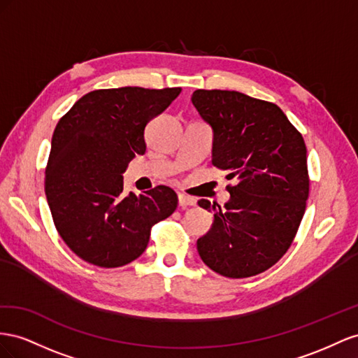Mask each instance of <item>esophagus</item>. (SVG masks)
Segmentation results:
<instances>
[{
  "mask_svg": "<svg viewBox=\"0 0 358 358\" xmlns=\"http://www.w3.org/2000/svg\"><path fill=\"white\" fill-rule=\"evenodd\" d=\"M195 199H192V198H189V196H186V195H182V193H178V206L181 207V208H187V207H193L195 206Z\"/></svg>",
  "mask_w": 358,
  "mask_h": 358,
  "instance_id": "1",
  "label": "esophagus"
}]
</instances>
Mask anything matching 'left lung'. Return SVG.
<instances>
[{"label":"left lung","mask_w":358,"mask_h":358,"mask_svg":"<svg viewBox=\"0 0 358 358\" xmlns=\"http://www.w3.org/2000/svg\"><path fill=\"white\" fill-rule=\"evenodd\" d=\"M192 103L213 129V165L237 181L224 207L198 202L214 214L198 253L224 278H250L287 253L300 227L309 198L304 139L278 105L238 91L196 90Z\"/></svg>","instance_id":"1"}]
</instances>
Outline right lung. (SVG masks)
<instances>
[{
    "mask_svg": "<svg viewBox=\"0 0 358 358\" xmlns=\"http://www.w3.org/2000/svg\"><path fill=\"white\" fill-rule=\"evenodd\" d=\"M181 88L121 87L80 97L54 130L45 192L61 238L80 259L115 268L139 258L151 227L176 211L178 198L157 186L124 195L122 172L144 155V130Z\"/></svg>",
    "mask_w": 358,
    "mask_h": 358,
    "instance_id": "obj_1",
    "label": "right lung"
}]
</instances>
